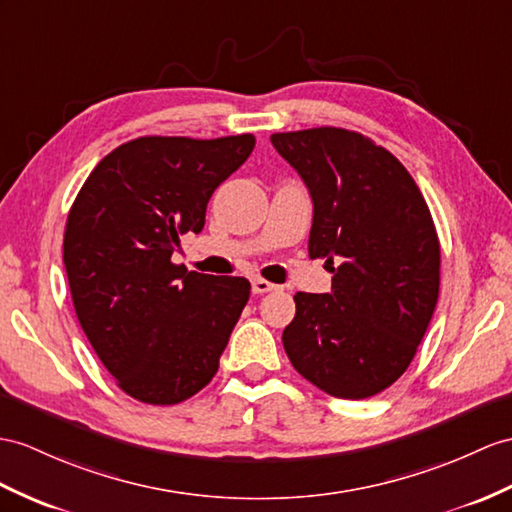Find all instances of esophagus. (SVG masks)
<instances>
[{
    "instance_id": "34e87169",
    "label": "esophagus",
    "mask_w": 512,
    "mask_h": 512,
    "mask_svg": "<svg viewBox=\"0 0 512 512\" xmlns=\"http://www.w3.org/2000/svg\"><path fill=\"white\" fill-rule=\"evenodd\" d=\"M276 289H278V284H273V282H269L265 278H254L252 280V293H256V295H263V293L276 291Z\"/></svg>"
}]
</instances>
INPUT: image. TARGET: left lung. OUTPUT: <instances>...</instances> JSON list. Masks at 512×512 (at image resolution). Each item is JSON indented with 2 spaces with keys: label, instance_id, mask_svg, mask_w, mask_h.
Instances as JSON below:
<instances>
[{
  "label": "left lung",
  "instance_id": "obj_1",
  "mask_svg": "<svg viewBox=\"0 0 512 512\" xmlns=\"http://www.w3.org/2000/svg\"><path fill=\"white\" fill-rule=\"evenodd\" d=\"M313 197L310 258H326L330 293H295L282 343L317 389L365 400L408 369L441 280L430 208L406 167L343 128L271 134Z\"/></svg>",
  "mask_w": 512,
  "mask_h": 512
}]
</instances>
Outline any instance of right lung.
<instances>
[{
	"mask_svg": "<svg viewBox=\"0 0 512 512\" xmlns=\"http://www.w3.org/2000/svg\"><path fill=\"white\" fill-rule=\"evenodd\" d=\"M254 145V134L141 136L99 160L69 210L62 260L73 308L134 400L180 404L219 369L252 286L171 256L180 234L202 232L210 195Z\"/></svg>",
	"mask_w": 512,
	"mask_h": 512,
	"instance_id": "obj_1",
	"label": "right lung"
}]
</instances>
